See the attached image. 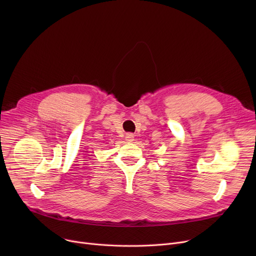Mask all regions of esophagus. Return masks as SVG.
<instances>
[{
    "mask_svg": "<svg viewBox=\"0 0 256 256\" xmlns=\"http://www.w3.org/2000/svg\"><path fill=\"white\" fill-rule=\"evenodd\" d=\"M126 140L128 142H132V141L134 140V136L132 135V134H128L126 137Z\"/></svg>",
    "mask_w": 256,
    "mask_h": 256,
    "instance_id": "esophagus-1",
    "label": "esophagus"
}]
</instances>
